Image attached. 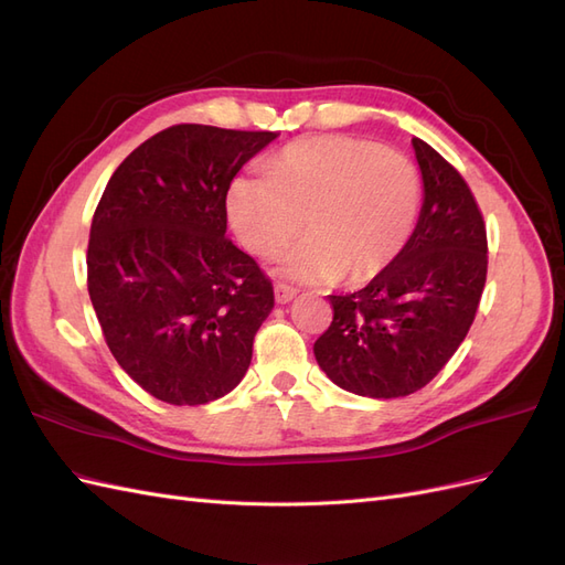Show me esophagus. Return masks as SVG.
I'll return each mask as SVG.
<instances>
[{
  "label": "esophagus",
  "instance_id": "34e87169",
  "mask_svg": "<svg viewBox=\"0 0 565 565\" xmlns=\"http://www.w3.org/2000/svg\"><path fill=\"white\" fill-rule=\"evenodd\" d=\"M295 297H297V289L295 287H289L285 282L276 285V301L278 303H287V301H292Z\"/></svg>",
  "mask_w": 565,
  "mask_h": 565
}]
</instances>
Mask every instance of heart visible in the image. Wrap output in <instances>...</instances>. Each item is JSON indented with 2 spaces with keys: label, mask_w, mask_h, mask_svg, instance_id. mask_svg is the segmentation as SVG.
Masks as SVG:
<instances>
[{
  "label": "heart",
  "mask_w": 565,
  "mask_h": 565,
  "mask_svg": "<svg viewBox=\"0 0 565 565\" xmlns=\"http://www.w3.org/2000/svg\"><path fill=\"white\" fill-rule=\"evenodd\" d=\"M419 174L401 150L347 134L309 136L280 148L264 177H235L228 224L256 256L276 254L297 282H363L388 266L413 233Z\"/></svg>",
  "instance_id": "heart-1"
}]
</instances>
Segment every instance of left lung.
<instances>
[{
  "label": "left lung",
  "instance_id": "8db88e82",
  "mask_svg": "<svg viewBox=\"0 0 565 565\" xmlns=\"http://www.w3.org/2000/svg\"><path fill=\"white\" fill-rule=\"evenodd\" d=\"M424 202L405 247L363 289L330 295L316 361L344 391L401 398L429 384L465 341L488 276L483 214L457 169L413 139Z\"/></svg>",
  "mask_w": 565,
  "mask_h": 565
}]
</instances>
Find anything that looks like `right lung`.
Instances as JSON below:
<instances>
[{"instance_id":"obj_1","label":"right lung","mask_w":565,"mask_h":565,"mask_svg":"<svg viewBox=\"0 0 565 565\" xmlns=\"http://www.w3.org/2000/svg\"><path fill=\"white\" fill-rule=\"evenodd\" d=\"M278 134L174 125L115 169L92 221L87 287L115 361L150 396L233 391L273 285L226 237L233 177Z\"/></svg>"}]
</instances>
